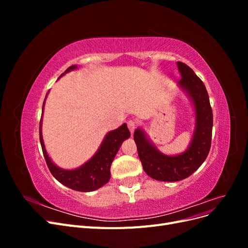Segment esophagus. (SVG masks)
Wrapping results in <instances>:
<instances>
[{"label": "esophagus", "mask_w": 248, "mask_h": 248, "mask_svg": "<svg viewBox=\"0 0 248 248\" xmlns=\"http://www.w3.org/2000/svg\"><path fill=\"white\" fill-rule=\"evenodd\" d=\"M127 126H128V129L130 130V132H131V134H133V132H134V129H136V123H134L133 121H128L127 122Z\"/></svg>", "instance_id": "obj_1"}]
</instances>
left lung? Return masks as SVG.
Wrapping results in <instances>:
<instances>
[{"label": "left lung", "mask_w": 248, "mask_h": 248, "mask_svg": "<svg viewBox=\"0 0 248 248\" xmlns=\"http://www.w3.org/2000/svg\"><path fill=\"white\" fill-rule=\"evenodd\" d=\"M177 66L182 78L178 86L188 96L194 111V129L188 147L180 154L166 155L155 147L141 127L133 134L142 169L149 177L163 182L189 177L205 161L211 147L213 114L206 87L189 66L182 62H177Z\"/></svg>", "instance_id": "obj_1"}]
</instances>
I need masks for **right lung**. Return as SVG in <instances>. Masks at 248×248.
<instances>
[{
  "mask_svg": "<svg viewBox=\"0 0 248 248\" xmlns=\"http://www.w3.org/2000/svg\"><path fill=\"white\" fill-rule=\"evenodd\" d=\"M78 68V65L70 66L69 68L66 69L64 73L61 74L60 78H62L65 73H68ZM46 97L47 94L46 96ZM46 99H44L42 106V115L39 125V137L43 156L44 158H46V164L51 172V175L61 184L77 191L90 192L100 188V187H102L104 184H107L109 181L111 162L114 160L116 154L118 153L120 147H121L125 140L130 138V132L128 128H127L126 123H124L115 130L108 131L106 134V137H104L101 145L99 146L96 153L87 162L82 164V166L77 169L65 170L58 167L57 164L51 160V158L47 154L46 146H44L42 137V117Z\"/></svg>",
  "mask_w": 248,
  "mask_h": 248,
  "instance_id": "right-lung-1",
  "label": "right lung"
}]
</instances>
